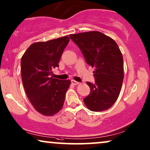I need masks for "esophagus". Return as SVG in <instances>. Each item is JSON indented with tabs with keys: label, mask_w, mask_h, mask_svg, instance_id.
<instances>
[{
	"label": "esophagus",
	"mask_w": 150,
	"mask_h": 150,
	"mask_svg": "<svg viewBox=\"0 0 150 150\" xmlns=\"http://www.w3.org/2000/svg\"><path fill=\"white\" fill-rule=\"evenodd\" d=\"M71 83H73V85H77V84H79V82H78V81H75V80H71Z\"/></svg>",
	"instance_id": "1"
}]
</instances>
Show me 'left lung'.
Segmentation results:
<instances>
[{
    "label": "left lung",
    "mask_w": 150,
    "mask_h": 150,
    "mask_svg": "<svg viewBox=\"0 0 150 150\" xmlns=\"http://www.w3.org/2000/svg\"><path fill=\"white\" fill-rule=\"evenodd\" d=\"M80 49L88 64L95 68V82L86 83L91 93L83 99L90 110L108 109L118 98L122 86L123 59L116 42L99 31L69 35Z\"/></svg>",
    "instance_id": "8db88e82"
}]
</instances>
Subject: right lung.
I'll list each match as a JSON object with an SVG mask.
<instances>
[{"label":"right lung","instance_id":"right-lung-1","mask_svg":"<svg viewBox=\"0 0 150 150\" xmlns=\"http://www.w3.org/2000/svg\"><path fill=\"white\" fill-rule=\"evenodd\" d=\"M64 36L35 42L21 59L22 81L30 102L39 113L52 116L62 108L71 81L51 77L52 69L59 67L64 49L69 42Z\"/></svg>","mask_w":150,"mask_h":150}]
</instances>
